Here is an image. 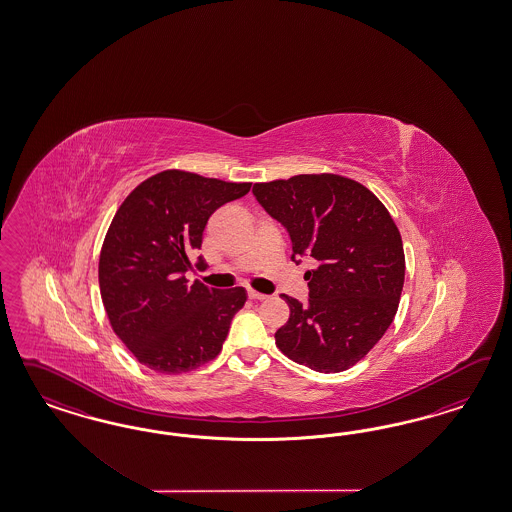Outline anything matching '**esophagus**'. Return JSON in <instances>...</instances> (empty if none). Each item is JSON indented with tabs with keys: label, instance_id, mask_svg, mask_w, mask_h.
<instances>
[{
	"label": "esophagus",
	"instance_id": "34e87169",
	"mask_svg": "<svg viewBox=\"0 0 512 512\" xmlns=\"http://www.w3.org/2000/svg\"><path fill=\"white\" fill-rule=\"evenodd\" d=\"M248 296L251 300H264V298H266V295H263V293H257V291H248Z\"/></svg>",
	"mask_w": 512,
	"mask_h": 512
}]
</instances>
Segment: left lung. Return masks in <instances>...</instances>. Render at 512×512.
Wrapping results in <instances>:
<instances>
[{
	"label": "left lung",
	"mask_w": 512,
	"mask_h": 512,
	"mask_svg": "<svg viewBox=\"0 0 512 512\" xmlns=\"http://www.w3.org/2000/svg\"><path fill=\"white\" fill-rule=\"evenodd\" d=\"M253 195L291 236L308 270L306 304L281 295L289 321L276 332L285 357L321 373L355 366L392 323L405 278L400 231L368 187L338 174H298L255 184Z\"/></svg>",
	"instance_id": "8db88e82"
}]
</instances>
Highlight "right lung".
Segmentation results:
<instances>
[{
	"mask_svg": "<svg viewBox=\"0 0 512 512\" xmlns=\"http://www.w3.org/2000/svg\"><path fill=\"white\" fill-rule=\"evenodd\" d=\"M249 187L163 171L118 208L99 255V289L112 330L146 368L174 375L219 355L246 289H210L186 272L210 216ZM195 266L206 263L199 257Z\"/></svg>",
	"mask_w": 512,
	"mask_h": 512,
	"instance_id": "add662e5",
	"label": "right lung"
}]
</instances>
